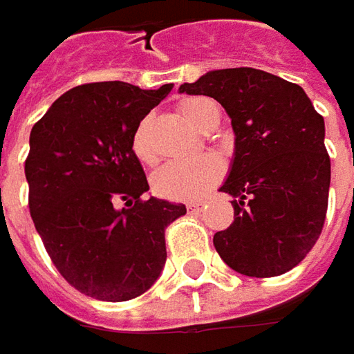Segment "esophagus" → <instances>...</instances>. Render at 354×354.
<instances>
[{"label": "esophagus", "instance_id": "esophagus-1", "mask_svg": "<svg viewBox=\"0 0 354 354\" xmlns=\"http://www.w3.org/2000/svg\"><path fill=\"white\" fill-rule=\"evenodd\" d=\"M187 209H189V212H201L203 209H205V203H201V201H193V203H189V205H187Z\"/></svg>", "mask_w": 354, "mask_h": 354}]
</instances>
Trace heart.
<instances>
[{
  "label": "heart",
  "mask_w": 354,
  "mask_h": 354,
  "mask_svg": "<svg viewBox=\"0 0 354 354\" xmlns=\"http://www.w3.org/2000/svg\"><path fill=\"white\" fill-rule=\"evenodd\" d=\"M211 104V100L207 98H185L179 104V112L189 124L203 129L207 108ZM131 151L142 163L156 161V151L149 142V118H143L138 128L133 129ZM221 177H223V165L214 157L205 156L183 159V161H167L153 171L151 189L156 195L169 201H195L203 193H207Z\"/></svg>",
  "instance_id": "obj_1"
}]
</instances>
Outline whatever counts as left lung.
I'll use <instances>...</instances> for the list:
<instances>
[{
  "label": "left lung",
  "mask_w": 354,
  "mask_h": 354,
  "mask_svg": "<svg viewBox=\"0 0 354 354\" xmlns=\"http://www.w3.org/2000/svg\"><path fill=\"white\" fill-rule=\"evenodd\" d=\"M211 96L234 129V159L221 191L234 221L212 244L238 274L274 278L307 256L327 214L331 159L325 122L301 86L248 66L223 68L179 86Z\"/></svg>",
  "instance_id": "obj_1"
}]
</instances>
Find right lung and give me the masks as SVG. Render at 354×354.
Listing matches in <instances>:
<instances>
[{
	"instance_id": "add662e5",
	"label": "right lung",
	"mask_w": 354,
	"mask_h": 354,
	"mask_svg": "<svg viewBox=\"0 0 354 354\" xmlns=\"http://www.w3.org/2000/svg\"><path fill=\"white\" fill-rule=\"evenodd\" d=\"M173 90L90 82L64 92L31 129L25 177L35 228L61 276L80 293L128 301L159 278L165 228L185 205L142 198L149 185L133 129Z\"/></svg>"
}]
</instances>
